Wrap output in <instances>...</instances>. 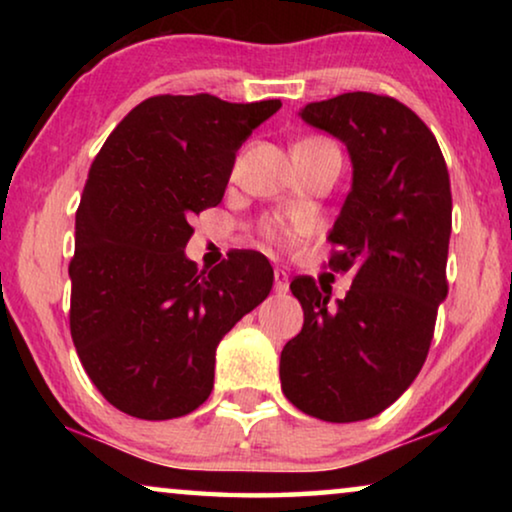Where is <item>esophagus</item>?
<instances>
[{
  "instance_id": "34e87169",
  "label": "esophagus",
  "mask_w": 512,
  "mask_h": 512,
  "mask_svg": "<svg viewBox=\"0 0 512 512\" xmlns=\"http://www.w3.org/2000/svg\"><path fill=\"white\" fill-rule=\"evenodd\" d=\"M275 291L277 293H286L289 291V275L282 268L275 270Z\"/></svg>"
}]
</instances>
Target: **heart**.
I'll return each mask as SVG.
<instances>
[{"label": "heart", "instance_id": "b5f03b06", "mask_svg": "<svg viewBox=\"0 0 512 512\" xmlns=\"http://www.w3.org/2000/svg\"><path fill=\"white\" fill-rule=\"evenodd\" d=\"M324 146H331V142H326V139H321V137H310V139H303V142H298L296 146H293V153L324 149ZM258 235L263 237V242L282 247V244L289 242L291 228L279 219H263L261 223H258Z\"/></svg>", "mask_w": 512, "mask_h": 512}]
</instances>
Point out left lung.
<instances>
[{"label": "left lung", "mask_w": 512, "mask_h": 512, "mask_svg": "<svg viewBox=\"0 0 512 512\" xmlns=\"http://www.w3.org/2000/svg\"><path fill=\"white\" fill-rule=\"evenodd\" d=\"M300 116L352 156V191L328 233V268L354 279L335 305L326 284L293 279L305 321L282 349L279 380L305 415L361 422L387 410L429 354L447 296L450 174L433 132L389 95L342 93Z\"/></svg>", "instance_id": "obj_1"}]
</instances>
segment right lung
<instances>
[{
  "label": "right lung",
  "instance_id": "1",
  "mask_svg": "<svg viewBox=\"0 0 512 512\" xmlns=\"http://www.w3.org/2000/svg\"><path fill=\"white\" fill-rule=\"evenodd\" d=\"M279 100L156 95L137 104L90 165L69 261V331L90 380L139 419L184 417L214 389L216 345L268 298L272 268L235 249L198 272L193 214L226 193L235 153Z\"/></svg>",
  "mask_w": 512,
  "mask_h": 512
}]
</instances>
